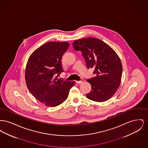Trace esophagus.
Listing matches in <instances>:
<instances>
[{"mask_svg": "<svg viewBox=\"0 0 148 148\" xmlns=\"http://www.w3.org/2000/svg\"><path fill=\"white\" fill-rule=\"evenodd\" d=\"M76 83H77V84H80L83 83V82L82 80H80V81H76Z\"/></svg>", "mask_w": 148, "mask_h": 148, "instance_id": "34e87169", "label": "esophagus"}]
</instances>
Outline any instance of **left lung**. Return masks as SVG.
<instances>
[{
  "label": "left lung",
  "instance_id": "8db88e82",
  "mask_svg": "<svg viewBox=\"0 0 148 148\" xmlns=\"http://www.w3.org/2000/svg\"><path fill=\"white\" fill-rule=\"evenodd\" d=\"M73 47L82 52L86 68L94 69L93 74L95 77L86 80L92 86L86 98L98 102L112 98L119 86L123 71L119 57L115 51L94 38L75 40L73 42Z\"/></svg>",
  "mask_w": 148,
  "mask_h": 148
}]
</instances>
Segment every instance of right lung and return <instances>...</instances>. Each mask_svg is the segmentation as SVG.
<instances>
[{"instance_id": "add662e5", "label": "right lung", "mask_w": 148, "mask_h": 148, "mask_svg": "<svg viewBox=\"0 0 148 148\" xmlns=\"http://www.w3.org/2000/svg\"><path fill=\"white\" fill-rule=\"evenodd\" d=\"M69 46L68 42H47L29 58L25 69L27 87L35 98L47 106L63 103L74 84L56 76L63 72L61 60Z\"/></svg>"}]
</instances>
